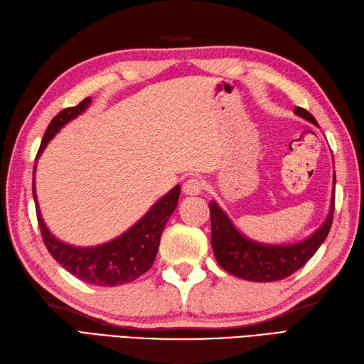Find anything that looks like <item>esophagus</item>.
I'll return each mask as SVG.
<instances>
[{
  "mask_svg": "<svg viewBox=\"0 0 364 364\" xmlns=\"http://www.w3.org/2000/svg\"><path fill=\"white\" fill-rule=\"evenodd\" d=\"M203 188H205V183H203L200 178H189L188 181L184 183L183 186V192L186 193V196H198V193H201Z\"/></svg>",
  "mask_w": 364,
  "mask_h": 364,
  "instance_id": "34e87169",
  "label": "esophagus"
}]
</instances>
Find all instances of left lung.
Segmentation results:
<instances>
[{
    "label": "left lung",
    "mask_w": 364,
    "mask_h": 364,
    "mask_svg": "<svg viewBox=\"0 0 364 364\" xmlns=\"http://www.w3.org/2000/svg\"><path fill=\"white\" fill-rule=\"evenodd\" d=\"M294 113L318 125L316 119L307 109L294 108ZM210 228H213V245L215 259L225 272L231 273L245 281L273 282L289 277L307 264L323 245L331 231L335 210V192L328 217L319 230L309 239L294 245H264L256 243L240 234L215 201L209 203Z\"/></svg>",
    "instance_id": "8db88e82"
}]
</instances>
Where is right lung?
<instances>
[{"instance_id": "1", "label": "right lung", "mask_w": 364, "mask_h": 364, "mask_svg": "<svg viewBox=\"0 0 364 364\" xmlns=\"http://www.w3.org/2000/svg\"><path fill=\"white\" fill-rule=\"evenodd\" d=\"M90 102L91 99L87 97L79 105L68 107L57 116H54V119L48 125L43 139H41L37 158L46 147V144L53 139L54 134L65 124L80 114L90 105ZM33 172H36V166H33ZM180 191V186H175L171 192L166 193L161 200H158L151 206V209L138 223H134L129 231L119 235L117 239L105 245H99V247L95 248H75L71 247V245L57 240L49 232L46 225L43 223V218L40 215L36 197V186L32 184L41 239H43L49 255L73 276L83 282L99 287H116L129 284L133 282L134 279H138L141 274L149 272L156 257L159 239H161L164 226L173 214L176 205H178Z\"/></svg>"}]
</instances>
